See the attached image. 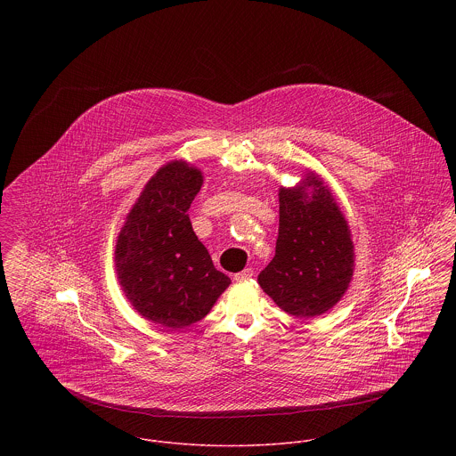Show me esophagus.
<instances>
[{
  "label": "esophagus",
  "instance_id": "obj_1",
  "mask_svg": "<svg viewBox=\"0 0 456 456\" xmlns=\"http://www.w3.org/2000/svg\"><path fill=\"white\" fill-rule=\"evenodd\" d=\"M253 275H255V270H253V268H246V270H242V272H237V273L233 275V279H235L237 282H240V281L251 279Z\"/></svg>",
  "mask_w": 456,
  "mask_h": 456
}]
</instances>
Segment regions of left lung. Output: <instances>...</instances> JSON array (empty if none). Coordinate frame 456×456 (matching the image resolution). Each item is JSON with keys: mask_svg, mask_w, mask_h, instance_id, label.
<instances>
[{"mask_svg": "<svg viewBox=\"0 0 456 456\" xmlns=\"http://www.w3.org/2000/svg\"><path fill=\"white\" fill-rule=\"evenodd\" d=\"M275 256L258 275L263 291L288 314L322 316L346 293L354 251L347 221L323 181L311 174L279 191Z\"/></svg>", "mask_w": 456, "mask_h": 456, "instance_id": "8db88e82", "label": "left lung"}]
</instances>
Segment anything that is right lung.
<instances>
[{
    "instance_id": "add662e5",
    "label": "right lung",
    "mask_w": 456,
    "mask_h": 456,
    "mask_svg": "<svg viewBox=\"0 0 456 456\" xmlns=\"http://www.w3.org/2000/svg\"><path fill=\"white\" fill-rule=\"evenodd\" d=\"M201 172L184 161L159 168L133 205L116 246L119 284L145 320L186 328L208 314L230 277L193 232L188 208Z\"/></svg>"
}]
</instances>
